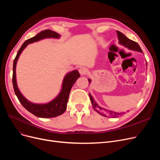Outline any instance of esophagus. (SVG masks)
<instances>
[{
  "mask_svg": "<svg viewBox=\"0 0 160 160\" xmlns=\"http://www.w3.org/2000/svg\"><path fill=\"white\" fill-rule=\"evenodd\" d=\"M78 71L81 75H85L88 72V69L86 68V67H80Z\"/></svg>",
  "mask_w": 160,
  "mask_h": 160,
  "instance_id": "1",
  "label": "esophagus"
}]
</instances>
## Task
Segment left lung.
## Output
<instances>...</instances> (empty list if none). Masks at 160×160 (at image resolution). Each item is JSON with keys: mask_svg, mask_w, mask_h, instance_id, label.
Wrapping results in <instances>:
<instances>
[{"mask_svg": "<svg viewBox=\"0 0 160 160\" xmlns=\"http://www.w3.org/2000/svg\"><path fill=\"white\" fill-rule=\"evenodd\" d=\"M117 36H118L119 44L123 45L125 47L128 48V49L135 50V51H138V52H140L142 53V51L141 47L136 43V42L128 39V38L126 37L122 33H121V32H119L118 30H117ZM147 65V63H146V65ZM88 81H89V83H91L90 79H88ZM89 95L92 106H93V108H94V110L97 113H98L100 115H103L104 117H117L119 115H121L124 114V112L123 113L122 112V113H117V112H112V111L108 112L106 109L98 106V104L95 102V100H94L93 97L91 96V95L90 93H89Z\"/></svg>", "mask_w": 160, "mask_h": 160, "instance_id": "left-lung-1", "label": "left lung"}]
</instances>
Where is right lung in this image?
Wrapping results in <instances>:
<instances>
[{
  "label": "right lung",
  "instance_id": "add662e5",
  "mask_svg": "<svg viewBox=\"0 0 160 160\" xmlns=\"http://www.w3.org/2000/svg\"><path fill=\"white\" fill-rule=\"evenodd\" d=\"M60 38V35L59 33L51 30L41 31L34 37L24 41V43L19 48L13 61L12 82L15 93L18 98L20 103L27 110L41 118H52V117L60 115L65 112L67 109V104L68 102L70 91L75 82L80 77V74L77 70H74L66 74L62 82L61 91L56 98L48 103L36 104L29 101L20 92L17 84L16 65L21 52L28 44L46 38L59 39Z\"/></svg>",
  "mask_w": 160,
  "mask_h": 160
}]
</instances>
